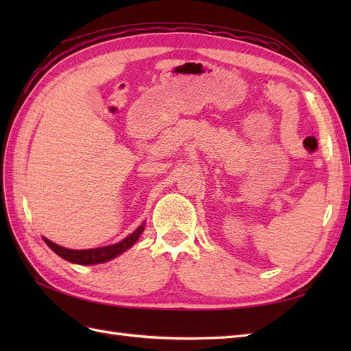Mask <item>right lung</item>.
<instances>
[{"mask_svg": "<svg viewBox=\"0 0 351 351\" xmlns=\"http://www.w3.org/2000/svg\"><path fill=\"white\" fill-rule=\"evenodd\" d=\"M145 230V221L134 230L132 234L128 237H125L122 241H119L116 244H110V245H104V247H96V249H86V250H73V249H66L63 245H58L56 243L49 241L48 238H43V241L47 243L48 247L57 253L58 256L63 258L64 261H69V263L73 264H80V265H95V264H102L107 263V261L114 259L116 256L122 255L123 252L131 249L134 244L137 243L140 235L143 234Z\"/></svg>", "mask_w": 351, "mask_h": 351, "instance_id": "obj_1", "label": "right lung"}]
</instances>
